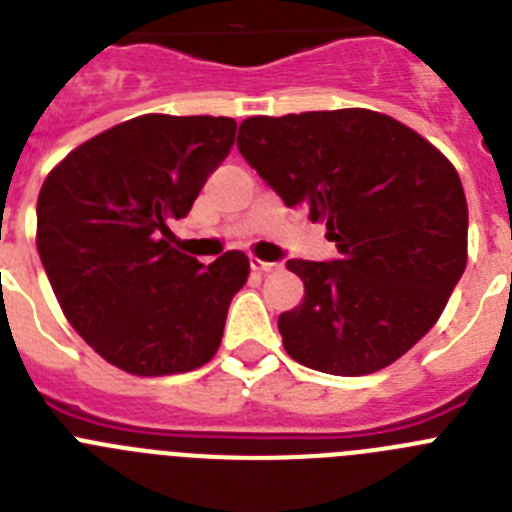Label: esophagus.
<instances>
[{
  "label": "esophagus",
  "mask_w": 512,
  "mask_h": 512,
  "mask_svg": "<svg viewBox=\"0 0 512 512\" xmlns=\"http://www.w3.org/2000/svg\"><path fill=\"white\" fill-rule=\"evenodd\" d=\"M251 269H253V271H259V274H271V271H279V269H282V264H277V261L251 259Z\"/></svg>",
  "instance_id": "34e87169"
}]
</instances>
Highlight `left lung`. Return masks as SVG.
Listing matches in <instances>:
<instances>
[{
	"label": "left lung",
	"instance_id": "1",
	"mask_svg": "<svg viewBox=\"0 0 512 512\" xmlns=\"http://www.w3.org/2000/svg\"><path fill=\"white\" fill-rule=\"evenodd\" d=\"M238 151L338 248L333 261H287L305 282L302 305L279 315L287 354L336 377L408 354L467 269V197L449 158L361 107L248 117Z\"/></svg>",
	"mask_w": 512,
	"mask_h": 512
}]
</instances>
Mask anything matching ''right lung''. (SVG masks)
Segmentation results:
<instances>
[{"instance_id": "right-lung-1", "label": "right lung", "mask_w": 512, "mask_h": 512, "mask_svg": "<svg viewBox=\"0 0 512 512\" xmlns=\"http://www.w3.org/2000/svg\"><path fill=\"white\" fill-rule=\"evenodd\" d=\"M233 117L140 115L94 135L45 176L38 253L63 315L122 372H192L223 341L248 256L210 266L171 246L235 140Z\"/></svg>"}]
</instances>
